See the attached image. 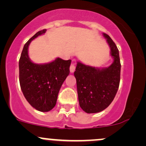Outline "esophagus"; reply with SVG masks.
I'll return each instance as SVG.
<instances>
[{
	"label": "esophagus",
	"instance_id": "esophagus-1",
	"mask_svg": "<svg viewBox=\"0 0 146 146\" xmlns=\"http://www.w3.org/2000/svg\"><path fill=\"white\" fill-rule=\"evenodd\" d=\"M75 64L74 63H72L71 66H70V71H71V73H73V72L75 71Z\"/></svg>",
	"mask_w": 146,
	"mask_h": 146
}]
</instances>
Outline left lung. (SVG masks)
Here are the masks:
<instances>
[{"label":"left lung","mask_w":146,"mask_h":146,"mask_svg":"<svg viewBox=\"0 0 146 146\" xmlns=\"http://www.w3.org/2000/svg\"><path fill=\"white\" fill-rule=\"evenodd\" d=\"M110 48L113 62L108 67L98 68L77 62L76 78L79 104L87 113L104 110L115 98L119 86L121 63L115 43L108 35L103 33Z\"/></svg>","instance_id":"obj_1"}]
</instances>
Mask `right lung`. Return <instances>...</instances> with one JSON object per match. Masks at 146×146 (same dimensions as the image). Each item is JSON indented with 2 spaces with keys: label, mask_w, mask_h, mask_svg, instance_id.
<instances>
[{
  "label": "right lung",
  "mask_w": 146,
  "mask_h": 146,
  "mask_svg": "<svg viewBox=\"0 0 146 146\" xmlns=\"http://www.w3.org/2000/svg\"><path fill=\"white\" fill-rule=\"evenodd\" d=\"M46 31H38L27 42L19 60V81L23 95L31 106L41 112L50 111L56 106L59 90L69 75L71 63V60L60 58L46 64H36L30 60L29 45Z\"/></svg>",
  "instance_id": "add662e5"
}]
</instances>
